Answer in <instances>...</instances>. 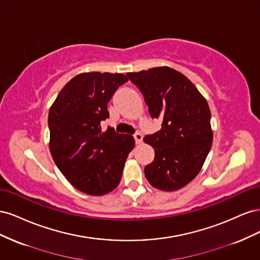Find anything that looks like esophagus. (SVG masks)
Segmentation results:
<instances>
[{"label": "esophagus", "mask_w": 260, "mask_h": 260, "mask_svg": "<svg viewBox=\"0 0 260 260\" xmlns=\"http://www.w3.org/2000/svg\"><path fill=\"white\" fill-rule=\"evenodd\" d=\"M133 137H135V140H136V143H137V144H141V143H142V140H143V136H142V135H141V133H140V132H137V133H136V135H135V136H133Z\"/></svg>", "instance_id": "esophagus-1"}]
</instances>
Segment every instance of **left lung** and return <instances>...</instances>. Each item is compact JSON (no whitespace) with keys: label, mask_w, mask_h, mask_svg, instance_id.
<instances>
[{"label":"left lung","mask_w":260,"mask_h":260,"mask_svg":"<svg viewBox=\"0 0 260 260\" xmlns=\"http://www.w3.org/2000/svg\"><path fill=\"white\" fill-rule=\"evenodd\" d=\"M127 76L142 92L151 117L161 120V129L144 138L155 148L154 161L144 168L145 177L158 190L177 191L200 174L210 151L207 101L174 68L155 67Z\"/></svg>","instance_id":"obj_1"}]
</instances>
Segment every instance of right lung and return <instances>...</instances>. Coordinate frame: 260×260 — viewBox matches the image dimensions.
<instances>
[{
  "instance_id": "1",
  "label": "right lung",
  "mask_w": 260,
  "mask_h": 260,
  "mask_svg": "<svg viewBox=\"0 0 260 260\" xmlns=\"http://www.w3.org/2000/svg\"><path fill=\"white\" fill-rule=\"evenodd\" d=\"M122 74L77 75L65 84L49 112L50 152L68 182L85 194L105 195L118 186L135 139L113 128L102 131L107 103Z\"/></svg>"
}]
</instances>
